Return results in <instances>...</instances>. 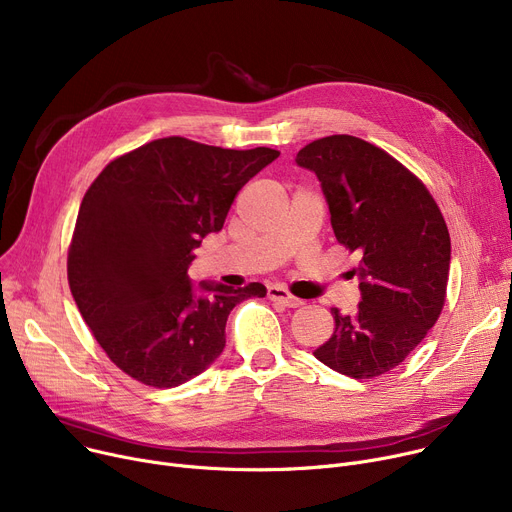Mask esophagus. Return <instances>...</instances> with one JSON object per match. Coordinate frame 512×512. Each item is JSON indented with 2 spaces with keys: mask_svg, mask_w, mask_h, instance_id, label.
Segmentation results:
<instances>
[{
  "mask_svg": "<svg viewBox=\"0 0 512 512\" xmlns=\"http://www.w3.org/2000/svg\"><path fill=\"white\" fill-rule=\"evenodd\" d=\"M267 296H269V300H274V302H280V304L288 306V309H296V306L302 304L300 298H296L294 294H290V292H288L286 288H282V286H269V288H267Z\"/></svg>",
  "mask_w": 512,
  "mask_h": 512,
  "instance_id": "obj_1",
  "label": "esophagus"
}]
</instances>
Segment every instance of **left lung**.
Instances as JSON below:
<instances>
[{"label":"left lung","instance_id":"1","mask_svg":"<svg viewBox=\"0 0 512 512\" xmlns=\"http://www.w3.org/2000/svg\"><path fill=\"white\" fill-rule=\"evenodd\" d=\"M296 162L319 177L337 243L360 255L352 271L358 309H331L333 335L313 354L346 377H381L410 356L445 306L447 222L410 168L354 135L306 144Z\"/></svg>","mask_w":512,"mask_h":512}]
</instances>
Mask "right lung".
Segmentation results:
<instances>
[{
    "instance_id": "obj_1",
    "label": "right lung",
    "mask_w": 512,
    "mask_h": 512,
    "mask_svg": "<svg viewBox=\"0 0 512 512\" xmlns=\"http://www.w3.org/2000/svg\"><path fill=\"white\" fill-rule=\"evenodd\" d=\"M278 150H226L179 135L115 160L88 187L67 251V282L100 348L131 379L187 383L226 346V319L265 286L187 276L201 238L218 232L238 195Z\"/></svg>"
}]
</instances>
